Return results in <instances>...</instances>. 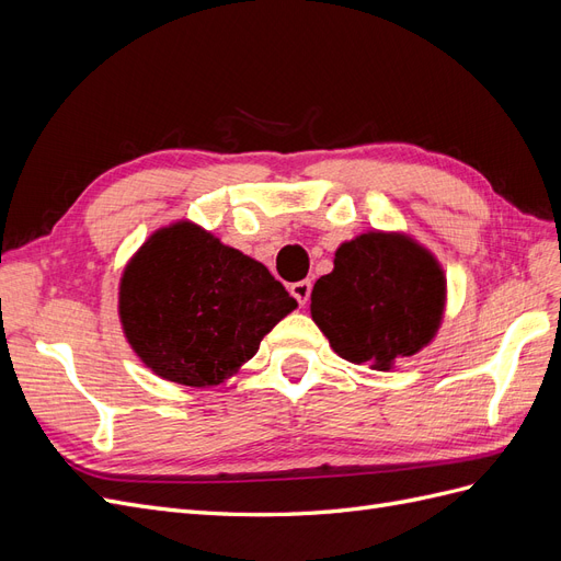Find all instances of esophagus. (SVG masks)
<instances>
[{
  "instance_id": "1",
  "label": "esophagus",
  "mask_w": 561,
  "mask_h": 561,
  "mask_svg": "<svg viewBox=\"0 0 561 561\" xmlns=\"http://www.w3.org/2000/svg\"><path fill=\"white\" fill-rule=\"evenodd\" d=\"M290 295L304 307V304H307L309 297H311V280H297V283H293L290 285Z\"/></svg>"
}]
</instances>
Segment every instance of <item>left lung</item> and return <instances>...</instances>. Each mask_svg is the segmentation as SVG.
Returning <instances> with one entry per match:
<instances>
[{
	"label": "left lung",
	"instance_id": "8db88e82",
	"mask_svg": "<svg viewBox=\"0 0 561 561\" xmlns=\"http://www.w3.org/2000/svg\"><path fill=\"white\" fill-rule=\"evenodd\" d=\"M445 271L402 233L367 231L334 252L332 274L311 293V316L348 363L390 369L435 336L445 311Z\"/></svg>",
	"mask_w": 561,
	"mask_h": 561
}]
</instances>
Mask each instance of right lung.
<instances>
[{
    "instance_id": "add662e5",
    "label": "right lung",
    "mask_w": 561,
    "mask_h": 561,
    "mask_svg": "<svg viewBox=\"0 0 561 561\" xmlns=\"http://www.w3.org/2000/svg\"><path fill=\"white\" fill-rule=\"evenodd\" d=\"M293 309L264 264L192 222L151 233L118 285L133 351L161 379L192 388L231 377Z\"/></svg>"
}]
</instances>
